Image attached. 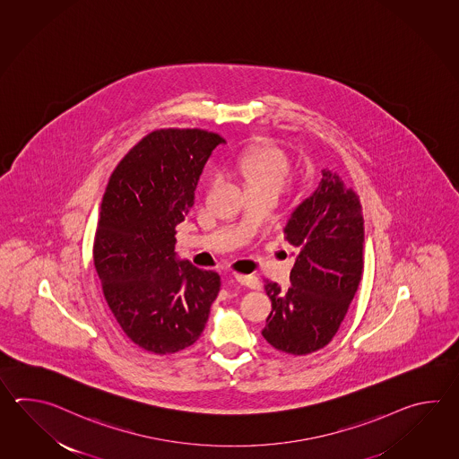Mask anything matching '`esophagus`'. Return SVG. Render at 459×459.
Segmentation results:
<instances>
[{"mask_svg": "<svg viewBox=\"0 0 459 459\" xmlns=\"http://www.w3.org/2000/svg\"><path fill=\"white\" fill-rule=\"evenodd\" d=\"M234 281L241 283L244 287L255 289V290H259V289L263 287V282H261L255 275H243V273H236V275H234Z\"/></svg>", "mask_w": 459, "mask_h": 459, "instance_id": "34e87169", "label": "esophagus"}]
</instances>
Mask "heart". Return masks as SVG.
Instances as JSON below:
<instances>
[{
    "mask_svg": "<svg viewBox=\"0 0 459 459\" xmlns=\"http://www.w3.org/2000/svg\"><path fill=\"white\" fill-rule=\"evenodd\" d=\"M228 166L243 178L247 192L271 190L281 194L290 170L289 157L273 143H255L244 147Z\"/></svg>",
    "mask_w": 459,
    "mask_h": 459,
    "instance_id": "1",
    "label": "heart"
}]
</instances>
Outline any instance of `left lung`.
<instances>
[{"instance_id":"obj_1","label":"left lung","mask_w":459,"mask_h":459,"mask_svg":"<svg viewBox=\"0 0 459 459\" xmlns=\"http://www.w3.org/2000/svg\"><path fill=\"white\" fill-rule=\"evenodd\" d=\"M312 196L295 208L283 234L297 249L290 287L265 281L273 310L263 336L279 351L305 356L332 342L362 277L364 220L358 194L323 169Z\"/></svg>"}]
</instances>
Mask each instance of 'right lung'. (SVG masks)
<instances>
[{
  "mask_svg": "<svg viewBox=\"0 0 459 459\" xmlns=\"http://www.w3.org/2000/svg\"><path fill=\"white\" fill-rule=\"evenodd\" d=\"M225 139L204 129H156L119 160L100 206L93 263L109 310L131 342L154 354L200 338L220 275L177 261L176 226Z\"/></svg>",
  "mask_w": 459,
  "mask_h": 459,
  "instance_id": "add662e5",
  "label": "right lung"
}]
</instances>
